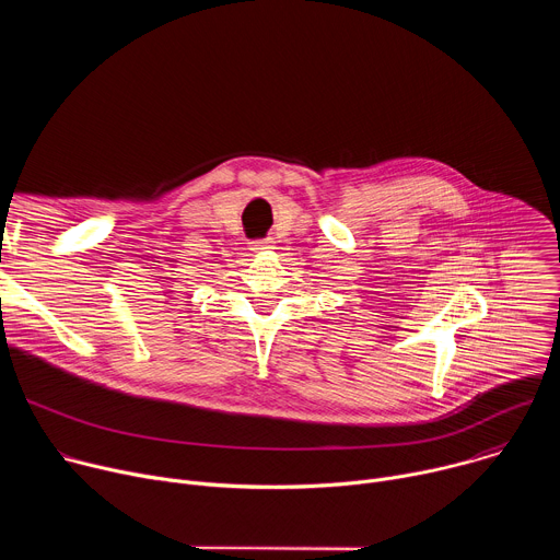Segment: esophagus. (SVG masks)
<instances>
[{
	"label": "esophagus",
	"mask_w": 560,
	"mask_h": 560,
	"mask_svg": "<svg viewBox=\"0 0 560 560\" xmlns=\"http://www.w3.org/2000/svg\"><path fill=\"white\" fill-rule=\"evenodd\" d=\"M275 246H272V242L270 238H261V242H253V250L255 253H264V250H272Z\"/></svg>",
	"instance_id": "1"
}]
</instances>
